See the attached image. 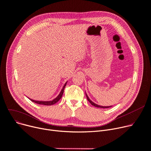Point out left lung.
Masks as SVG:
<instances>
[{"mask_svg": "<svg viewBox=\"0 0 151 151\" xmlns=\"http://www.w3.org/2000/svg\"><path fill=\"white\" fill-rule=\"evenodd\" d=\"M86 97H87V100H88V101L92 105H93V106H94L95 107H100V108H109V107H112V106H106V107H104V106H99V105H97V104H95L94 103H93L91 100H90V99H89V98L88 97V96L87 95V94L86 93Z\"/></svg>", "mask_w": 151, "mask_h": 151, "instance_id": "8db88e82", "label": "left lung"}]
</instances>
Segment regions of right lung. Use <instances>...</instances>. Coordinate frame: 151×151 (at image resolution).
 I'll list each match as a JSON object with an SVG mask.
<instances>
[{"label": "right lung", "mask_w": 151, "mask_h": 151, "mask_svg": "<svg viewBox=\"0 0 151 151\" xmlns=\"http://www.w3.org/2000/svg\"><path fill=\"white\" fill-rule=\"evenodd\" d=\"M66 84H67V83L64 86V87H63V89L61 90V92H60L59 95L56 98H55L53 100H52V101H35V100H33V99H29L31 100V101H33L34 103L39 104H42V105H45V106H51V105H53V104L56 103L59 101V100L62 98V96H63V93H64V88H65V87L66 86Z\"/></svg>", "instance_id": "add662e5"}]
</instances>
